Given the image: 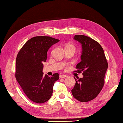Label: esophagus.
<instances>
[{
  "label": "esophagus",
  "mask_w": 123,
  "mask_h": 123,
  "mask_svg": "<svg viewBox=\"0 0 123 123\" xmlns=\"http://www.w3.org/2000/svg\"><path fill=\"white\" fill-rule=\"evenodd\" d=\"M67 77V75H64V74H61L60 75V78H64Z\"/></svg>",
  "instance_id": "34e87169"
}]
</instances>
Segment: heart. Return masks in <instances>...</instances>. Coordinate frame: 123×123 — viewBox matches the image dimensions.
<instances>
[{
  "mask_svg": "<svg viewBox=\"0 0 123 123\" xmlns=\"http://www.w3.org/2000/svg\"><path fill=\"white\" fill-rule=\"evenodd\" d=\"M66 48H71L74 49V50L75 49V46L74 45H72V44H68V45H67L66 46Z\"/></svg>",
  "mask_w": 123,
  "mask_h": 123,
  "instance_id": "1",
  "label": "heart"
}]
</instances>
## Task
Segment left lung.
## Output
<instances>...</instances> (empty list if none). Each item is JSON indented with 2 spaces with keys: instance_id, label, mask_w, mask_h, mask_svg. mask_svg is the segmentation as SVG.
I'll list each match as a JSON object with an SVG mask.
<instances>
[{
  "instance_id": "left-lung-1",
  "label": "left lung",
  "mask_w": 123,
  "mask_h": 123,
  "mask_svg": "<svg viewBox=\"0 0 123 123\" xmlns=\"http://www.w3.org/2000/svg\"><path fill=\"white\" fill-rule=\"evenodd\" d=\"M75 40L82 44L81 61L76 66L78 73L83 77L77 80L71 90L73 96L81 102H88L95 99L105 84V75L108 63L104 49L98 42L88 36L75 35Z\"/></svg>"
}]
</instances>
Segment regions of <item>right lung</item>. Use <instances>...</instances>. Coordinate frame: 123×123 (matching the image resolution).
<instances>
[{"label": "right lung", "mask_w": 123, "mask_h": 123, "mask_svg": "<svg viewBox=\"0 0 123 123\" xmlns=\"http://www.w3.org/2000/svg\"><path fill=\"white\" fill-rule=\"evenodd\" d=\"M59 41L50 36H35L27 41L17 54L16 79L25 95L34 103L42 104L49 100L54 83L59 79L57 73L49 77L46 74L44 76L42 72L47 52Z\"/></svg>", "instance_id": "1"}]
</instances>
